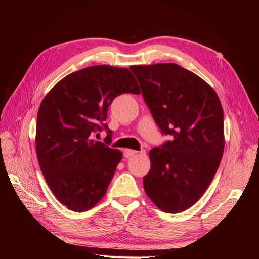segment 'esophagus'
I'll use <instances>...</instances> for the list:
<instances>
[{
	"mask_svg": "<svg viewBox=\"0 0 259 259\" xmlns=\"http://www.w3.org/2000/svg\"><path fill=\"white\" fill-rule=\"evenodd\" d=\"M139 152L136 150H133V149H125L124 150V156L125 158H131V156H134L136 154H138Z\"/></svg>",
	"mask_w": 259,
	"mask_h": 259,
	"instance_id": "obj_1",
	"label": "esophagus"
}]
</instances>
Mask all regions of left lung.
Listing matches in <instances>:
<instances>
[{"label":"left lung","mask_w":259,"mask_h":259,"mask_svg":"<svg viewBox=\"0 0 259 259\" xmlns=\"http://www.w3.org/2000/svg\"><path fill=\"white\" fill-rule=\"evenodd\" d=\"M145 103L164 134L173 140L149 152L151 167L144 189L165 213L197 203L213 180L224 148V111L204 80L176 64L131 66Z\"/></svg>","instance_id":"8db88e82"}]
</instances>
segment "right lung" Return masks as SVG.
I'll use <instances>...</instances> for the list:
<instances>
[{"instance_id":"add662e5","label":"right lung","mask_w":259,"mask_h":259,"mask_svg":"<svg viewBox=\"0 0 259 259\" xmlns=\"http://www.w3.org/2000/svg\"><path fill=\"white\" fill-rule=\"evenodd\" d=\"M140 94L127 68L92 66L70 73L46 94L38 108L35 150L40 168L56 199L73 211H86L104 198L122 151L93 139L112 131L104 122L113 99Z\"/></svg>"}]
</instances>
